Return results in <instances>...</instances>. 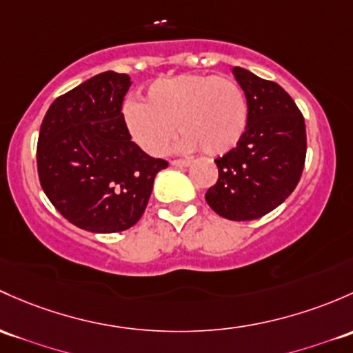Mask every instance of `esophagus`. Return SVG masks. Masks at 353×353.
Wrapping results in <instances>:
<instances>
[{
  "mask_svg": "<svg viewBox=\"0 0 353 353\" xmlns=\"http://www.w3.org/2000/svg\"><path fill=\"white\" fill-rule=\"evenodd\" d=\"M191 162L188 161V159H174V161H170V165L174 167H188Z\"/></svg>",
  "mask_w": 353,
  "mask_h": 353,
  "instance_id": "34e87169",
  "label": "esophagus"
}]
</instances>
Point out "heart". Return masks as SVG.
Returning a JSON list of instances; mask_svg holds the SVG:
<instances>
[{"instance_id":"b5f03b06","label":"heart","mask_w":353,"mask_h":353,"mask_svg":"<svg viewBox=\"0 0 353 353\" xmlns=\"http://www.w3.org/2000/svg\"><path fill=\"white\" fill-rule=\"evenodd\" d=\"M123 121L133 142L150 155L164 154L174 125L183 135V150L221 155L243 137L248 103L243 89L230 77L183 74L152 83L145 103H125Z\"/></svg>"}]
</instances>
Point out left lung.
Segmentation results:
<instances>
[{
    "label": "left lung",
    "instance_id": "1",
    "mask_svg": "<svg viewBox=\"0 0 353 353\" xmlns=\"http://www.w3.org/2000/svg\"><path fill=\"white\" fill-rule=\"evenodd\" d=\"M248 103L247 130L218 157V181L206 203L226 220H257L298 186L306 161V125L294 99L274 81L233 69Z\"/></svg>",
    "mask_w": 353,
    "mask_h": 353
}]
</instances>
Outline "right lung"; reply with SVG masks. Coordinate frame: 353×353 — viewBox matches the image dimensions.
Returning a JSON list of instances; mask_svg holds the SVG:
<instances>
[{
	"label": "right lung",
	"mask_w": 353,
	"mask_h": 353,
	"mask_svg": "<svg viewBox=\"0 0 353 353\" xmlns=\"http://www.w3.org/2000/svg\"><path fill=\"white\" fill-rule=\"evenodd\" d=\"M127 74H98L59 96L43 117L37 169L55 210L92 233L128 230L142 218L154 179L169 162L147 155L127 132Z\"/></svg>",
	"instance_id": "obj_1"
}]
</instances>
